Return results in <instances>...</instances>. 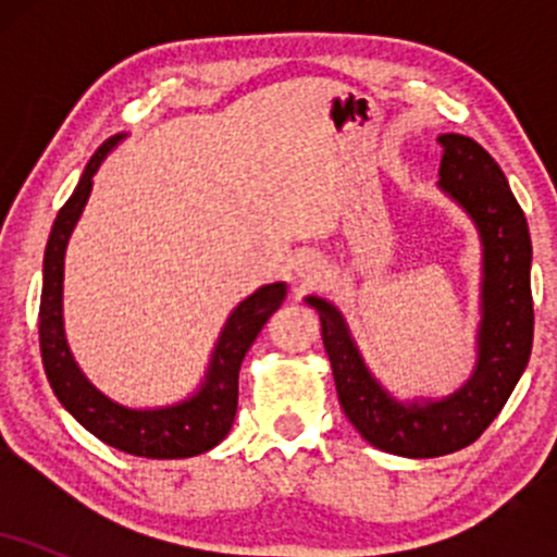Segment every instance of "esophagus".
Wrapping results in <instances>:
<instances>
[{
	"instance_id": "1",
	"label": "esophagus",
	"mask_w": 557,
	"mask_h": 557,
	"mask_svg": "<svg viewBox=\"0 0 557 557\" xmlns=\"http://www.w3.org/2000/svg\"><path fill=\"white\" fill-rule=\"evenodd\" d=\"M293 270H296L300 280H319L322 277L324 264L314 257V253H298L296 261H293Z\"/></svg>"
}]
</instances>
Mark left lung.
Masks as SVG:
<instances>
[{"label":"left lung","mask_w":557,"mask_h":557,"mask_svg":"<svg viewBox=\"0 0 557 557\" xmlns=\"http://www.w3.org/2000/svg\"><path fill=\"white\" fill-rule=\"evenodd\" d=\"M440 190L471 216L482 240V319L476 367L463 387L440 400H398L363 363L335 304L309 296L319 311L345 417L369 445L403 458H437L471 445L500 413L532 354V238L500 164L476 140L443 133Z\"/></svg>","instance_id":"left-lung-1"}]
</instances>
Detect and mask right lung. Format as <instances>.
Wrapping results in <instances>:
<instances>
[{"label":"right lung","instance_id":"right-lung-1","mask_svg":"<svg viewBox=\"0 0 557 557\" xmlns=\"http://www.w3.org/2000/svg\"><path fill=\"white\" fill-rule=\"evenodd\" d=\"M123 138L125 136H114L99 146L52 225L47 253H44V287L41 309H38L44 372L57 400L101 443L140 458H190L212 450L227 437L235 411H238L240 363L267 319L285 300L287 285H261L257 293L235 306L214 345L203 382L190 398L162 408H127L101 393L81 372L70 354L65 322H62V280H65L67 240L91 196L96 170Z\"/></svg>","mask_w":557,"mask_h":557}]
</instances>
